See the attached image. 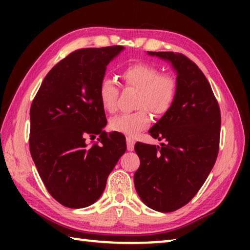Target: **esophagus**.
Segmentation results:
<instances>
[{
  "mask_svg": "<svg viewBox=\"0 0 250 250\" xmlns=\"http://www.w3.org/2000/svg\"><path fill=\"white\" fill-rule=\"evenodd\" d=\"M126 149L128 151H132L134 149V140L130 137H126Z\"/></svg>",
  "mask_w": 250,
  "mask_h": 250,
  "instance_id": "obj_1",
  "label": "esophagus"
}]
</instances>
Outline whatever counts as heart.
Listing matches in <instances>:
<instances>
[{"label":"heart","instance_id":"b5f03b06","mask_svg":"<svg viewBox=\"0 0 250 250\" xmlns=\"http://www.w3.org/2000/svg\"><path fill=\"white\" fill-rule=\"evenodd\" d=\"M121 79L126 89H135L133 105L137 110L113 117L109 121L110 130L134 137L150 125L147 110L155 116L167 113L174 104L177 80L172 74L160 73L149 62H133L121 70ZM119 88L111 79L104 78L99 83L98 97L101 107L109 113L116 112Z\"/></svg>","mask_w":250,"mask_h":250}]
</instances>
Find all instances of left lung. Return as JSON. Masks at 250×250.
Instances as JSON below:
<instances>
[{"mask_svg":"<svg viewBox=\"0 0 250 250\" xmlns=\"http://www.w3.org/2000/svg\"><path fill=\"white\" fill-rule=\"evenodd\" d=\"M149 54L172 62L177 94L171 109L149 131L166 143H135L140 167L134 173V186L146 206L170 213L196 195L216 162L221 109L208 80L191 59L173 52Z\"/></svg>","mask_w":250,"mask_h":250,"instance_id":"obj_1","label":"left lung"}]
</instances>
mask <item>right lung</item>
<instances>
[{"label": "right lung", "mask_w": 250, "mask_h": 250, "mask_svg": "<svg viewBox=\"0 0 250 250\" xmlns=\"http://www.w3.org/2000/svg\"><path fill=\"white\" fill-rule=\"evenodd\" d=\"M124 46L82 48L46 75L31 105L29 151L46 189L69 208L98 200L121 155L125 138L103 131L107 125L98 88L105 67ZM100 134L92 147L85 137Z\"/></svg>", "instance_id": "obj_1"}]
</instances>
